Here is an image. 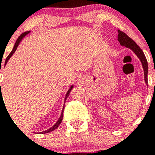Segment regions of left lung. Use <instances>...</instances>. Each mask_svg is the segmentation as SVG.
I'll return each mask as SVG.
<instances>
[{
    "instance_id": "1",
    "label": "left lung",
    "mask_w": 155,
    "mask_h": 155,
    "mask_svg": "<svg viewBox=\"0 0 155 155\" xmlns=\"http://www.w3.org/2000/svg\"><path fill=\"white\" fill-rule=\"evenodd\" d=\"M118 41L120 42V45L130 49L137 57L139 58L140 61L143 69V73H144V81L146 84H147V73H148V65H147V59L145 57L144 53L142 51V50L137 46L136 42H134L132 39H130L128 35H126L124 31H121L118 30Z\"/></svg>"
}]
</instances>
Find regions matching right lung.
Returning a JSON list of instances; mask_svg holds the SVG:
<instances>
[{"instance_id": "right-lung-1", "label": "right lung", "mask_w": 155, "mask_h": 155, "mask_svg": "<svg viewBox=\"0 0 155 155\" xmlns=\"http://www.w3.org/2000/svg\"><path fill=\"white\" fill-rule=\"evenodd\" d=\"M29 32H30V31H25V32H24V33L21 34V35H20V36L18 37V38L17 41H16V42H15V46H14V47H13V50H12V52H11V53H10V54H9V55L8 56V57H7L6 60H5V65H6V64H7V63H8V61H9V59H10L11 57H12V56L13 55L14 53H15V52L16 51L18 46V45L20 44V42H21V41H22L23 38H25V37L26 36V35H28V34L29 33ZM0 72H1V71H0ZM0 84H1V83H0ZM73 87H74V84H71V87H70L69 89H68V91H67V93H66L65 98H64V102H66V99H67V98H68V97L69 96L70 92H71V90H72V88H73ZM1 95H2V94H1ZM64 106H65V105H64V106H63V109H62V112H61V116H60V118H59V120L57 121V123H56V124H54V125H53V127H50V129H48V130H45V131H42V132H40V134H46V133L51 132V131H53V130H56V129H57V127H58L59 126H60V124H61V122H62V120H63V116H64V115H63V114H64Z\"/></svg>"}]
</instances>
